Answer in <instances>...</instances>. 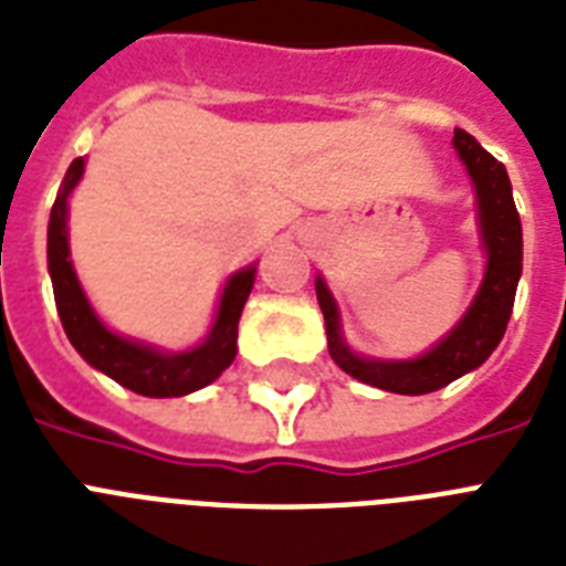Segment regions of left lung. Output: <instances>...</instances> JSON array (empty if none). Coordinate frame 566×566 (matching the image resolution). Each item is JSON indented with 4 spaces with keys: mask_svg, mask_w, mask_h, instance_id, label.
I'll use <instances>...</instances> for the list:
<instances>
[{
    "mask_svg": "<svg viewBox=\"0 0 566 566\" xmlns=\"http://www.w3.org/2000/svg\"><path fill=\"white\" fill-rule=\"evenodd\" d=\"M453 148L474 179L476 206H480L482 247L489 255L485 275L474 302L442 343H436L427 355L416 360H371L355 355L343 339L339 314L323 275L316 279V298L325 316L328 352L339 369L369 387L398 395H424L448 387L450 380L462 378L489 360L497 343L506 334L509 316L514 307L517 279L523 270V232L521 214L514 209L512 182L503 168L480 142L465 130H453Z\"/></svg>",
    "mask_w": 566,
    "mask_h": 566,
    "instance_id": "8db88e82",
    "label": "left lung"
}]
</instances>
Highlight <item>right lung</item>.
<instances>
[{
    "label": "right lung",
    "instance_id": "obj_1",
    "mask_svg": "<svg viewBox=\"0 0 566 566\" xmlns=\"http://www.w3.org/2000/svg\"><path fill=\"white\" fill-rule=\"evenodd\" d=\"M81 174H84V156L69 165L57 200L52 206V218H49V273H52L54 302H57L60 323H63L69 343L90 366L109 375L122 387L148 395V398H179V395L209 387L211 380L235 360L238 319H241V311L247 305L252 282H255V268L241 270L229 279L209 337L191 352L168 355V352H159V348L136 343V339L118 337L95 316L81 291L75 268L69 261V195L77 186Z\"/></svg>",
    "mask_w": 566,
    "mask_h": 566
}]
</instances>
